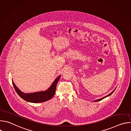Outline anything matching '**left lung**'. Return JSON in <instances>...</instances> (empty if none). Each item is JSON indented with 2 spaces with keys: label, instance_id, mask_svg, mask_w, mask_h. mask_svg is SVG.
Here are the masks:
<instances>
[{
  "label": "left lung",
  "instance_id": "1",
  "mask_svg": "<svg viewBox=\"0 0 131 131\" xmlns=\"http://www.w3.org/2000/svg\"><path fill=\"white\" fill-rule=\"evenodd\" d=\"M115 89L113 91V92H112L111 93H110V94H108V95H107V96H105V97H103V98H102V99H99V100H95V102H98V101H102L103 99H105V97H107V96H110L111 94H112V93H113L114 91H115Z\"/></svg>",
  "mask_w": 131,
  "mask_h": 131
}]
</instances>
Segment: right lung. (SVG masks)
Instances as JSON below:
<instances>
[{
    "instance_id": "1",
    "label": "right lung",
    "mask_w": 131,
    "mask_h": 131,
    "mask_svg": "<svg viewBox=\"0 0 131 131\" xmlns=\"http://www.w3.org/2000/svg\"><path fill=\"white\" fill-rule=\"evenodd\" d=\"M60 77L61 76H59L56 79L51 86L47 90L39 92L28 93V94H26V93L21 91L17 88L13 81L12 84L17 94L25 101L34 103H41L47 101L53 97L55 93L57 83Z\"/></svg>"
}]
</instances>
